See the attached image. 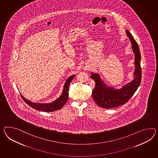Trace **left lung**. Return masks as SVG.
Listing matches in <instances>:
<instances>
[{
    "instance_id": "8db88e82",
    "label": "left lung",
    "mask_w": 158,
    "mask_h": 158,
    "mask_svg": "<svg viewBox=\"0 0 158 158\" xmlns=\"http://www.w3.org/2000/svg\"><path fill=\"white\" fill-rule=\"evenodd\" d=\"M126 33L130 38L135 54L134 80L124 85L120 89H115L106 85L98 73H91L90 78L96 82L95 87L92 90L93 100L98 106L104 109L113 108L126 104L134 95L141 82V55L139 48L130 31L127 30Z\"/></svg>"
}]
</instances>
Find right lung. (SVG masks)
I'll list each match as a JSON object with an SVG mask.
<instances>
[{"label":"right lung","mask_w":158,"mask_h":158,"mask_svg":"<svg viewBox=\"0 0 158 158\" xmlns=\"http://www.w3.org/2000/svg\"><path fill=\"white\" fill-rule=\"evenodd\" d=\"M75 75H72V76L69 77L67 80L65 82L64 89L62 90V93L61 96L56 100L55 101H53L50 103H36L32 102L31 101L26 99L23 96L21 95V97L23 98L24 102L30 106L32 107L33 109H35L37 110H40L43 112H53L56 111L57 110L61 109L68 101V96H69V86L70 82L73 80Z\"/></svg>","instance_id":"add662e5"}]
</instances>
